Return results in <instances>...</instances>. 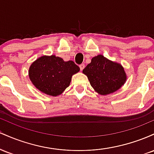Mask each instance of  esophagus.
<instances>
[{"label": "esophagus", "instance_id": "obj_1", "mask_svg": "<svg viewBox=\"0 0 154 154\" xmlns=\"http://www.w3.org/2000/svg\"><path fill=\"white\" fill-rule=\"evenodd\" d=\"M79 68H80V70H81V71H82L83 69L85 68V64H84V63H82V64L79 65Z\"/></svg>", "mask_w": 154, "mask_h": 154}]
</instances>
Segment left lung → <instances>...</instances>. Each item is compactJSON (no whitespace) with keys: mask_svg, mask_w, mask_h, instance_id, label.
<instances>
[{"mask_svg":"<svg viewBox=\"0 0 154 154\" xmlns=\"http://www.w3.org/2000/svg\"><path fill=\"white\" fill-rule=\"evenodd\" d=\"M92 88L101 95H106L121 88L127 80L125 69L119 63L98 55L82 70Z\"/></svg>","mask_w":154,"mask_h":154,"instance_id":"8db88e82","label":"left lung"}]
</instances>
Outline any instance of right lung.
Masks as SVG:
<instances>
[{
    "label": "right lung",
    "mask_w": 154,
    "mask_h": 154,
    "mask_svg": "<svg viewBox=\"0 0 154 154\" xmlns=\"http://www.w3.org/2000/svg\"><path fill=\"white\" fill-rule=\"evenodd\" d=\"M78 72L79 67L74 61H65L55 55L43 56L32 63L29 77L41 93L57 96L69 86L72 75Z\"/></svg>",
    "instance_id": "add662e5"
}]
</instances>
